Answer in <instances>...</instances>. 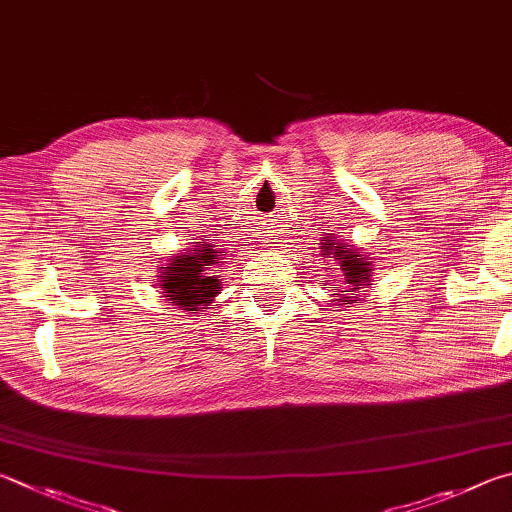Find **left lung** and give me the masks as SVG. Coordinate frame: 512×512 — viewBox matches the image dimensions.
<instances>
[{"mask_svg": "<svg viewBox=\"0 0 512 512\" xmlns=\"http://www.w3.org/2000/svg\"><path fill=\"white\" fill-rule=\"evenodd\" d=\"M324 251H328V254H335L333 258H337L339 267H342L344 279H346L344 283L348 285L346 292L360 290V285H371L369 283V276H371L369 265H371V261H364V258H360V254H355L353 249L339 245V242H333V240H328V247H324ZM342 299L346 301L351 297H342ZM342 299H337V301H342ZM342 306H344V303H342Z\"/></svg>", "mask_w": 512, "mask_h": 512, "instance_id": "1", "label": "left lung"}]
</instances>
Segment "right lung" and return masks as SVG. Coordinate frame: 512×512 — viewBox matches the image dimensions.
<instances>
[{"mask_svg": "<svg viewBox=\"0 0 512 512\" xmlns=\"http://www.w3.org/2000/svg\"><path fill=\"white\" fill-rule=\"evenodd\" d=\"M218 256H224L222 251L204 245L200 249H191V254L175 256L168 263L161 288L175 306L188 312L213 301L215 294L220 292V279L209 274L213 272L211 265H215V261H222Z\"/></svg>", "mask_w": 512, "mask_h": 512, "instance_id": "1", "label": "right lung"}]
</instances>
